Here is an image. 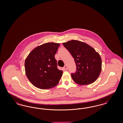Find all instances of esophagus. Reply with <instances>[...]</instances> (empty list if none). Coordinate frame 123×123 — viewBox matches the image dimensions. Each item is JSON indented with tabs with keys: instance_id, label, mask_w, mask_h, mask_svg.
I'll use <instances>...</instances> for the list:
<instances>
[{
	"instance_id": "obj_1",
	"label": "esophagus",
	"mask_w": 123,
	"mask_h": 123,
	"mask_svg": "<svg viewBox=\"0 0 123 123\" xmlns=\"http://www.w3.org/2000/svg\"><path fill=\"white\" fill-rule=\"evenodd\" d=\"M63 70H65V71L67 70V69H68V67H67V66H66V65H65L63 68Z\"/></svg>"
}]
</instances>
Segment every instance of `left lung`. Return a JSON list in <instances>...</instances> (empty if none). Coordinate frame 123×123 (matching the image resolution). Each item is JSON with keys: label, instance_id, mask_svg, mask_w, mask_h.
<instances>
[{"label": "left lung", "instance_id": "left-lung-1", "mask_svg": "<svg viewBox=\"0 0 123 123\" xmlns=\"http://www.w3.org/2000/svg\"><path fill=\"white\" fill-rule=\"evenodd\" d=\"M74 58L77 71L71 77L80 85L90 84L96 81L101 74V56L95 49L86 43L72 40L63 43Z\"/></svg>", "mask_w": 123, "mask_h": 123}]
</instances>
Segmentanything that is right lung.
I'll use <instances>...</instances> for the list:
<instances>
[{"mask_svg":"<svg viewBox=\"0 0 123 123\" xmlns=\"http://www.w3.org/2000/svg\"><path fill=\"white\" fill-rule=\"evenodd\" d=\"M60 44L48 42L38 46L30 52L25 61L27 78L38 88L48 89L56 86L63 72L57 68L55 58Z\"/></svg>","mask_w":123,"mask_h":123,"instance_id":"right-lung-1","label":"right lung"}]
</instances>
